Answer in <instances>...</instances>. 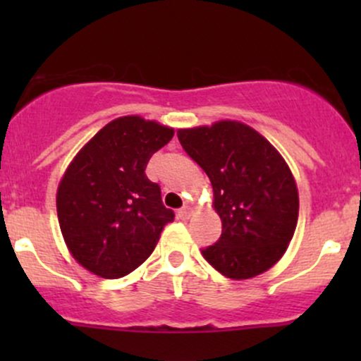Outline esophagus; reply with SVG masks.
I'll use <instances>...</instances> for the list:
<instances>
[{"label":"esophagus","instance_id":"1","mask_svg":"<svg viewBox=\"0 0 361 361\" xmlns=\"http://www.w3.org/2000/svg\"><path fill=\"white\" fill-rule=\"evenodd\" d=\"M192 215H193L192 207H183V209H181V210H178V217L183 219V221H188V219L192 217Z\"/></svg>","mask_w":361,"mask_h":361}]
</instances>
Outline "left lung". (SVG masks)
<instances>
[{
    "mask_svg": "<svg viewBox=\"0 0 361 361\" xmlns=\"http://www.w3.org/2000/svg\"><path fill=\"white\" fill-rule=\"evenodd\" d=\"M188 156L209 176L222 234L204 258L233 280L270 270L287 251L299 219V190L287 161L259 132L238 122L176 132Z\"/></svg>",
    "mask_w": 361,
    "mask_h": 361,
    "instance_id": "1",
    "label": "left lung"
}]
</instances>
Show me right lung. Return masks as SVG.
I'll list each match as a JSON object with an SVG mask.
<instances>
[{
    "label": "right lung",
    "mask_w": 361,
    "mask_h": 361,
    "mask_svg": "<svg viewBox=\"0 0 361 361\" xmlns=\"http://www.w3.org/2000/svg\"><path fill=\"white\" fill-rule=\"evenodd\" d=\"M175 135L139 115L106 123L80 149L57 186V219L69 252L102 279H122L154 251L175 214L146 176L151 156Z\"/></svg>",
    "instance_id": "obj_1"
}]
</instances>
